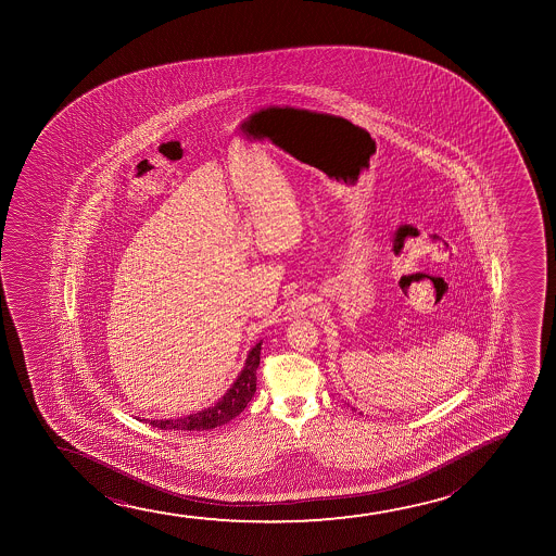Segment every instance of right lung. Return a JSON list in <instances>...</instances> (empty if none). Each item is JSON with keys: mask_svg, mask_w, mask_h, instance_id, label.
<instances>
[{"mask_svg": "<svg viewBox=\"0 0 556 556\" xmlns=\"http://www.w3.org/2000/svg\"><path fill=\"white\" fill-rule=\"evenodd\" d=\"M260 350H262V342L256 343L249 351L243 370L231 383V388L226 391V395L222 396L218 403H214V406H208L205 410L195 412L190 416H184V418L140 419V421H148L150 426L163 429V431H206V429L228 424L247 408V404L251 403V399L254 396Z\"/></svg>", "mask_w": 556, "mask_h": 556, "instance_id": "right-lung-1", "label": "right lung"}]
</instances>
